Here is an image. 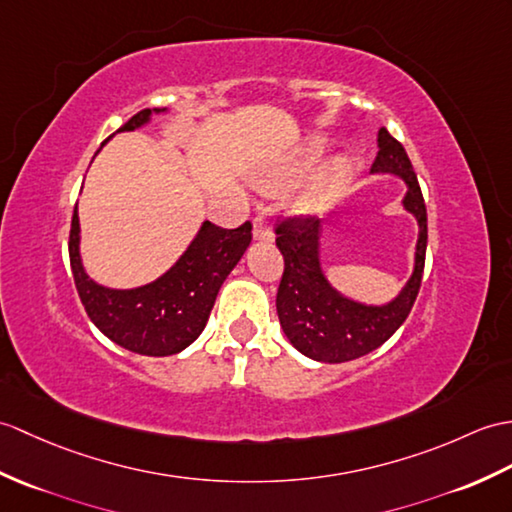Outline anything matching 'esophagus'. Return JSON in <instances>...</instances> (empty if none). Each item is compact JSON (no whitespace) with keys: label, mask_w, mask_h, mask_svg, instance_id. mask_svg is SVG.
<instances>
[{"label":"esophagus","mask_w":512,"mask_h":512,"mask_svg":"<svg viewBox=\"0 0 512 512\" xmlns=\"http://www.w3.org/2000/svg\"><path fill=\"white\" fill-rule=\"evenodd\" d=\"M253 237L261 242H270L272 240V229L266 224L264 216H255L253 220Z\"/></svg>","instance_id":"1"}]
</instances>
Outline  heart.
Segmentation results:
<instances>
[{"label": "heart", "instance_id": "heart-1", "mask_svg": "<svg viewBox=\"0 0 512 512\" xmlns=\"http://www.w3.org/2000/svg\"><path fill=\"white\" fill-rule=\"evenodd\" d=\"M323 152H325L323 139L314 137L307 141V146L303 148L299 161H296L290 170L279 172V174L259 176L257 185L264 189V192H277V189L288 187L296 176H301L305 172H310L312 168H316L318 161L323 159ZM347 178H349V161L336 159L325 170L323 178H320L314 187H310L305 194L296 198V209L305 213V216H318V213H323L331 205V202L336 200L340 189L344 187V183H347Z\"/></svg>", "mask_w": 512, "mask_h": 512}]
</instances>
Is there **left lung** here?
I'll list each match as a JSON object with an SVG mask.
<instances>
[{"instance_id":"1","label":"left lung","mask_w":512,"mask_h":512,"mask_svg":"<svg viewBox=\"0 0 512 512\" xmlns=\"http://www.w3.org/2000/svg\"><path fill=\"white\" fill-rule=\"evenodd\" d=\"M377 148L371 174H392L406 183L401 207L414 216L419 227L412 275L397 296L375 305L355 301L336 290L320 261V220H294L277 227V248L285 261L277 292L279 323L292 347L316 362H349L382 347L408 318L421 288L427 213L417 174L406 150L386 128H379Z\"/></svg>"}]
</instances>
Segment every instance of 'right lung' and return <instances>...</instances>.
<instances>
[{
	"instance_id": "1",
	"label": "right lung",
	"mask_w": 512,
	"mask_h": 512,
	"mask_svg": "<svg viewBox=\"0 0 512 512\" xmlns=\"http://www.w3.org/2000/svg\"><path fill=\"white\" fill-rule=\"evenodd\" d=\"M163 113L168 109L139 111L117 133L144 128L152 115ZM251 229V222L237 229H220L205 220L183 255L161 277L137 288H109L91 279L82 264L76 205L69 233V261L91 323L106 338L133 353L152 358L181 353L205 329L224 279L251 244Z\"/></svg>"
}]
</instances>
